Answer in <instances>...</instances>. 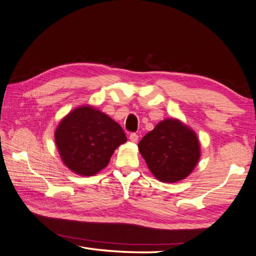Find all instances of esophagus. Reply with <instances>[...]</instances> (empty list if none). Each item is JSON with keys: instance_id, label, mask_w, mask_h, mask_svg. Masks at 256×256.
<instances>
[{"instance_id": "esophagus-1", "label": "esophagus", "mask_w": 256, "mask_h": 256, "mask_svg": "<svg viewBox=\"0 0 256 256\" xmlns=\"http://www.w3.org/2000/svg\"><path fill=\"white\" fill-rule=\"evenodd\" d=\"M130 140H131L133 143H136L138 140V136L136 133H131L130 134Z\"/></svg>"}]
</instances>
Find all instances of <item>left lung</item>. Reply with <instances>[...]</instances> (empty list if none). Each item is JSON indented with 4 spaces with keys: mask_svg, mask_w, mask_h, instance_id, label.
<instances>
[{
    "mask_svg": "<svg viewBox=\"0 0 256 256\" xmlns=\"http://www.w3.org/2000/svg\"><path fill=\"white\" fill-rule=\"evenodd\" d=\"M138 151L158 180L172 184L192 172L200 158V144L187 125L166 118L138 142Z\"/></svg>",
    "mask_w": 256,
    "mask_h": 256,
    "instance_id": "1",
    "label": "left lung"
}]
</instances>
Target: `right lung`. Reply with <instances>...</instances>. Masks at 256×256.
Here are the masks:
<instances>
[{
    "instance_id": "1",
    "label": "right lung",
    "mask_w": 256,
    "mask_h": 256,
    "mask_svg": "<svg viewBox=\"0 0 256 256\" xmlns=\"http://www.w3.org/2000/svg\"><path fill=\"white\" fill-rule=\"evenodd\" d=\"M54 141L62 162L80 176H94L108 164L126 136L118 123L92 106H80L60 120Z\"/></svg>"
}]
</instances>
